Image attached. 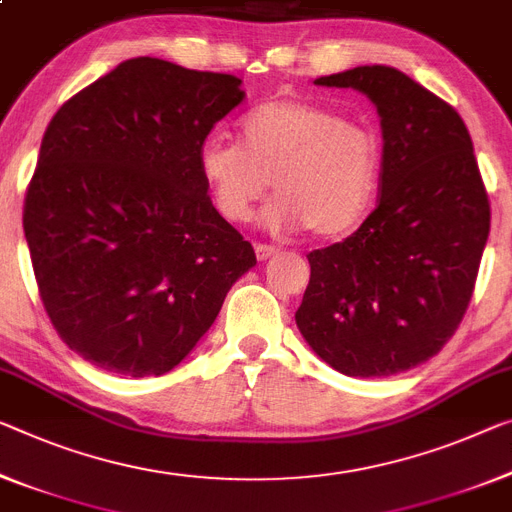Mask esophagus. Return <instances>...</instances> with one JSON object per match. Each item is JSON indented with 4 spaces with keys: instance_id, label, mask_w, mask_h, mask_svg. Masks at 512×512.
Masks as SVG:
<instances>
[{
    "instance_id": "34e87169",
    "label": "esophagus",
    "mask_w": 512,
    "mask_h": 512,
    "mask_svg": "<svg viewBox=\"0 0 512 512\" xmlns=\"http://www.w3.org/2000/svg\"><path fill=\"white\" fill-rule=\"evenodd\" d=\"M254 249H256V258H258V261H267V258H272L274 254H277V247L261 245V242H258V245H256Z\"/></svg>"
}]
</instances>
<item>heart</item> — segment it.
I'll return each instance as SVG.
<instances>
[{
	"label": "heart",
	"instance_id": "obj_1",
	"mask_svg": "<svg viewBox=\"0 0 512 512\" xmlns=\"http://www.w3.org/2000/svg\"><path fill=\"white\" fill-rule=\"evenodd\" d=\"M199 171L219 215L247 222L267 187L274 229L338 238L361 224L380 180V144L364 125L304 98L263 102L240 119V141L208 137Z\"/></svg>",
	"mask_w": 512,
	"mask_h": 512
}]
</instances>
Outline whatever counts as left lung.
Masks as SVG:
<instances>
[{
  "label": "left lung",
  "mask_w": 512,
  "mask_h": 512,
  "mask_svg": "<svg viewBox=\"0 0 512 512\" xmlns=\"http://www.w3.org/2000/svg\"><path fill=\"white\" fill-rule=\"evenodd\" d=\"M357 89L382 125L377 208L343 242L313 249L295 313L313 352L350 377L423 364L462 322L490 233V201L460 114L389 66L318 77Z\"/></svg>",
  "instance_id": "8db88e82"
}]
</instances>
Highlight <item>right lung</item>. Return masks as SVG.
<instances>
[{"mask_svg": "<svg viewBox=\"0 0 512 512\" xmlns=\"http://www.w3.org/2000/svg\"><path fill=\"white\" fill-rule=\"evenodd\" d=\"M240 84L137 57L47 125L22 226L50 322L93 366L169 373L256 265L199 171L201 144L245 98Z\"/></svg>", "mask_w": 512, "mask_h": 512, "instance_id": "obj_1", "label": "right lung"}]
</instances>
